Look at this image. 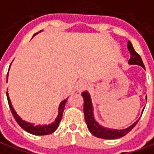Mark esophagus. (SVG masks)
I'll list each match as a JSON object with an SVG mask.
<instances>
[{
    "instance_id": "obj_1",
    "label": "esophagus",
    "mask_w": 154,
    "mask_h": 154,
    "mask_svg": "<svg viewBox=\"0 0 154 154\" xmlns=\"http://www.w3.org/2000/svg\"><path fill=\"white\" fill-rule=\"evenodd\" d=\"M88 87V82L85 80H81L77 82V90L78 92H81L82 90H84L85 88Z\"/></svg>"
}]
</instances>
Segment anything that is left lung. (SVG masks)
Returning a JSON list of instances; mask_svg holds the SVG:
<instances>
[{"mask_svg": "<svg viewBox=\"0 0 154 154\" xmlns=\"http://www.w3.org/2000/svg\"><path fill=\"white\" fill-rule=\"evenodd\" d=\"M128 49L130 55H131V57H130L129 61H128V63L130 65H138V66H143L145 69V66L143 65V62L142 61L141 57L139 56V54H137V52L135 51L133 45L130 42H128ZM82 97L84 99L83 112H84L85 121H86V123L88 125L89 131L95 137L103 138V139H116V138L122 137L129 133L138 122V120H137V122H134L133 125H131L128 128H125V129L122 130L109 129V128H103V127L98 124V122H97L95 118H94L92 101H91V97H90L89 93L88 92H84L82 93ZM146 99H147V97H146Z\"/></svg>", "mask_w": 154, "mask_h": 154, "instance_id": "left-lung-1", "label": "left lung"}]
</instances>
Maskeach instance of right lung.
<instances>
[{
	"label": "right lung",
	"mask_w": 154,
	"mask_h": 154,
	"mask_svg": "<svg viewBox=\"0 0 154 154\" xmlns=\"http://www.w3.org/2000/svg\"><path fill=\"white\" fill-rule=\"evenodd\" d=\"M37 33H38V32H37ZM37 33H36V34H37ZM36 34H34V36H35ZM7 78H8V75H7V77H6V82H7ZM6 97H7V101H8V104H9L11 112V113L13 115L15 120L17 121V122L19 124V126L21 127V128H23L25 131H26L27 133H32V134H34V135H41V136H42V135H48V134H51V133H52L53 132H55V131L57 130V127H58L59 125V123H60L61 120H62L63 111H64V107H65L66 100H67V98H66V99L63 100L62 103H60L58 108V116H57V118H56V120H55L54 122H52L51 124H48V125L34 126L33 124H32V123H29V122H25V121H23V120L17 115V112L14 110L12 105H11V100H10L9 95H8V92H6Z\"/></svg>",
	"instance_id": "obj_1"
}]
</instances>
